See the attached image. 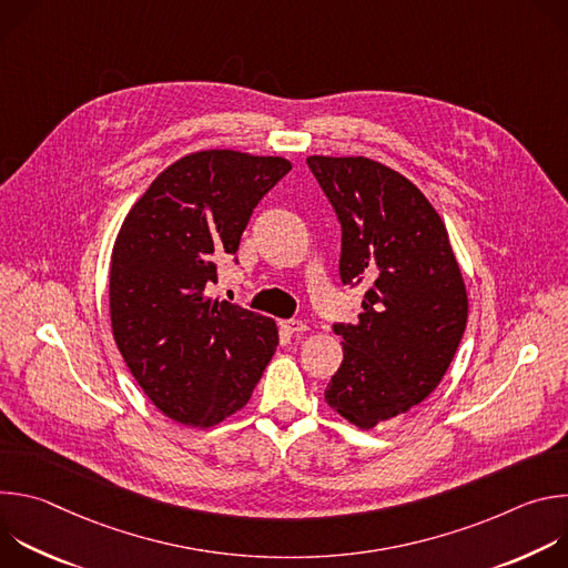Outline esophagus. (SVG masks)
Segmentation results:
<instances>
[{"mask_svg":"<svg viewBox=\"0 0 568 568\" xmlns=\"http://www.w3.org/2000/svg\"><path fill=\"white\" fill-rule=\"evenodd\" d=\"M281 328L285 331V333H290V335H305L307 333V326L303 321H294V318H290V321H283L281 323Z\"/></svg>","mask_w":568,"mask_h":568,"instance_id":"34e87169","label":"esophagus"}]
</instances>
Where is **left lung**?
<instances>
[{"instance_id":"1","label":"left lung","mask_w":568,"mask_h":568,"mask_svg":"<svg viewBox=\"0 0 568 568\" xmlns=\"http://www.w3.org/2000/svg\"><path fill=\"white\" fill-rule=\"evenodd\" d=\"M342 222L344 285L366 283L357 323H335L344 362L326 402L359 429L412 412L447 373L467 290L443 217L416 184L368 156H307Z\"/></svg>"}]
</instances>
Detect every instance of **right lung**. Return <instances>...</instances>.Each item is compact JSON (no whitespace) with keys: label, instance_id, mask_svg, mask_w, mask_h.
I'll return each instance as SVG.
<instances>
[{"label":"right lung","instance_id":"add662e5","mask_svg":"<svg viewBox=\"0 0 568 568\" xmlns=\"http://www.w3.org/2000/svg\"><path fill=\"white\" fill-rule=\"evenodd\" d=\"M290 171L283 156L191 152L154 178L119 229L110 263L114 342L150 402L175 423L209 429L240 412L276 353L274 318L204 287Z\"/></svg>","mask_w":568,"mask_h":568}]
</instances>
